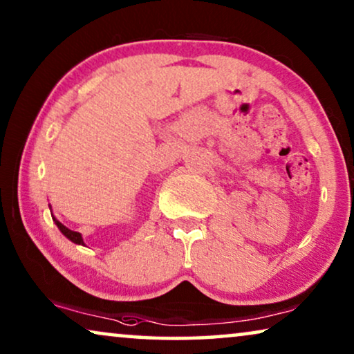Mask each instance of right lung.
I'll use <instances>...</instances> for the list:
<instances>
[{
    "mask_svg": "<svg viewBox=\"0 0 354 354\" xmlns=\"http://www.w3.org/2000/svg\"><path fill=\"white\" fill-rule=\"evenodd\" d=\"M51 209V207H50ZM53 216V214H51ZM53 222H55V224L57 225V229L61 230V234L66 236V239H69L72 243H75V245H82V246H85V241H84V239H82V234H79V232H74V230H71V229H67V227L64 225V224H61L59 221L56 219L55 216H53Z\"/></svg>",
    "mask_w": 354,
    "mask_h": 354,
    "instance_id": "right-lung-1",
    "label": "right lung"
}]
</instances>
